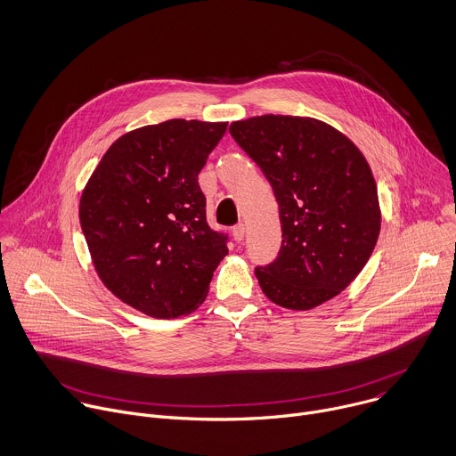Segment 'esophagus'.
Masks as SVG:
<instances>
[{
    "label": "esophagus",
    "instance_id": "obj_1",
    "mask_svg": "<svg viewBox=\"0 0 456 456\" xmlns=\"http://www.w3.org/2000/svg\"><path fill=\"white\" fill-rule=\"evenodd\" d=\"M244 232H246L244 224H242V223H239V224H235V226H233V230H232V235H233V239H235L237 242H240V240L244 239Z\"/></svg>",
    "mask_w": 456,
    "mask_h": 456
}]
</instances>
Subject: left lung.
Instances as JSON below:
<instances>
[{"instance_id":"left-lung-1","label":"left lung","mask_w":456,"mask_h":456,"mask_svg":"<svg viewBox=\"0 0 456 456\" xmlns=\"http://www.w3.org/2000/svg\"><path fill=\"white\" fill-rule=\"evenodd\" d=\"M275 192L282 246L255 267L262 293L307 311L339 295L369 262L381 230L378 185L361 151L309 117L262 115L230 126Z\"/></svg>"}]
</instances>
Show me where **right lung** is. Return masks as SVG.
Instances as JSON below:
<instances>
[{"mask_svg":"<svg viewBox=\"0 0 456 456\" xmlns=\"http://www.w3.org/2000/svg\"><path fill=\"white\" fill-rule=\"evenodd\" d=\"M226 122L174 118L120 136L80 196L78 217L104 286L152 318L200 307L228 235L207 223L198 175Z\"/></svg>","mask_w":456,"mask_h":456,"instance_id":"add662e5","label":"right lung"}]
</instances>
